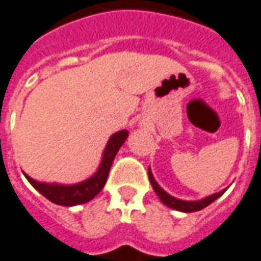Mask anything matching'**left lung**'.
Returning <instances> with one entry per match:
<instances>
[{
    "instance_id": "1",
    "label": "left lung",
    "mask_w": 261,
    "mask_h": 261,
    "mask_svg": "<svg viewBox=\"0 0 261 261\" xmlns=\"http://www.w3.org/2000/svg\"><path fill=\"white\" fill-rule=\"evenodd\" d=\"M149 181H150L151 187L154 190V193L157 194V197L160 198V201L163 202L164 205H167L169 208H173L175 211H181V212H195V211L204 210L205 206H208L210 204H212L215 199H218L221 195H222L226 190H223L221 193H216L214 195H210L206 198L201 199V201H181V199H177L174 197H171L169 194L164 191L163 188H160L159 184H157L153 175H151V171L149 169Z\"/></svg>"
}]
</instances>
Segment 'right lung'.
Returning a JSON list of instances; mask_svg holds the SVG:
<instances>
[{
  "label": "right lung",
  "instance_id": "right-lung-1",
  "mask_svg": "<svg viewBox=\"0 0 261 261\" xmlns=\"http://www.w3.org/2000/svg\"><path fill=\"white\" fill-rule=\"evenodd\" d=\"M127 132L126 130H119L115 135L111 136L108 145L105 147L104 157L101 166L95 174L91 178L74 184V186H60V184H45V182H39L31 178L29 175L25 174L28 181L32 184L39 193L43 197L55 202L57 205H64V206H73V205L86 204L88 201H91L102 188H104L110 169L112 166V162L115 159L116 153L121 149L123 142L126 140Z\"/></svg>",
  "mask_w": 261,
  "mask_h": 261
}]
</instances>
